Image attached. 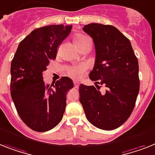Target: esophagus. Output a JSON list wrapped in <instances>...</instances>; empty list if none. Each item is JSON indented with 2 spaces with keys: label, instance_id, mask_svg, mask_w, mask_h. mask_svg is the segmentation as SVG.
<instances>
[{
  "label": "esophagus",
  "instance_id": "1",
  "mask_svg": "<svg viewBox=\"0 0 155 155\" xmlns=\"http://www.w3.org/2000/svg\"><path fill=\"white\" fill-rule=\"evenodd\" d=\"M74 84L75 88H77V89H78V88L79 87V82H78V81H74Z\"/></svg>",
  "mask_w": 155,
  "mask_h": 155
}]
</instances>
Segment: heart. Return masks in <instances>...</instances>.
I'll return each mask as SVG.
<instances>
[{"instance_id":"1","label":"heart","mask_w":155,"mask_h":155,"mask_svg":"<svg viewBox=\"0 0 155 155\" xmlns=\"http://www.w3.org/2000/svg\"><path fill=\"white\" fill-rule=\"evenodd\" d=\"M89 38L86 35H78L74 38V43L78 47H80L81 46H82L83 44H85L88 41H89ZM87 69V66L85 64H81V65H78V66H70V68L67 70V74L70 75V77H72L74 78H79L82 76L83 73L85 72Z\"/></svg>"}]
</instances>
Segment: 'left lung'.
<instances>
[{"label": "left lung", "instance_id": "left-lung-1", "mask_svg": "<svg viewBox=\"0 0 155 155\" xmlns=\"http://www.w3.org/2000/svg\"><path fill=\"white\" fill-rule=\"evenodd\" d=\"M83 31L95 45L89 78L96 87L81 84L79 101L89 123L102 130H113L127 120L135 108L140 84L138 59L130 40L114 26L93 23ZM97 84L106 87L105 93Z\"/></svg>", "mask_w": 155, "mask_h": 155}]
</instances>
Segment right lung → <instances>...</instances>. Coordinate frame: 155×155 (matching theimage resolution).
I'll return each instance as SVG.
<instances>
[{
    "label": "right lung",
    "instance_id": "obj_1",
    "mask_svg": "<svg viewBox=\"0 0 155 155\" xmlns=\"http://www.w3.org/2000/svg\"><path fill=\"white\" fill-rule=\"evenodd\" d=\"M72 25H49L33 30L20 43L11 62V97L23 122L31 130L44 132L62 120L66 93L73 81L62 77L46 85L42 73L56 58L58 48Z\"/></svg>",
    "mask_w": 155,
    "mask_h": 155
}]
</instances>
